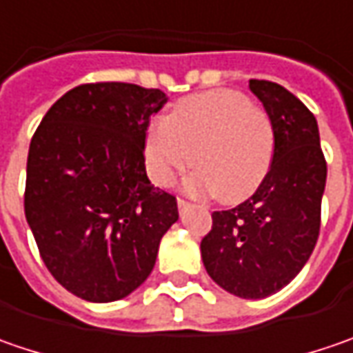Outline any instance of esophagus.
<instances>
[{
  "instance_id": "1",
  "label": "esophagus",
  "mask_w": 353,
  "mask_h": 353,
  "mask_svg": "<svg viewBox=\"0 0 353 353\" xmlns=\"http://www.w3.org/2000/svg\"><path fill=\"white\" fill-rule=\"evenodd\" d=\"M192 203L188 201V199H183V197H177V207H179V211H183L185 207H190Z\"/></svg>"
}]
</instances>
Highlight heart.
I'll return each mask as SVG.
<instances>
[{
    "mask_svg": "<svg viewBox=\"0 0 353 353\" xmlns=\"http://www.w3.org/2000/svg\"><path fill=\"white\" fill-rule=\"evenodd\" d=\"M274 124L268 112L237 90H209L179 100L170 118H156L146 132L152 179L170 188L193 163L190 190L215 192L225 203L253 195L274 158Z\"/></svg>",
    "mask_w": 353,
    "mask_h": 353,
    "instance_id": "heart-1",
    "label": "heart"
}]
</instances>
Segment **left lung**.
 Returning <instances> with one entry per match:
<instances>
[{
    "label": "left lung",
    "mask_w": 353,
    "mask_h": 353,
    "mask_svg": "<svg viewBox=\"0 0 353 353\" xmlns=\"http://www.w3.org/2000/svg\"><path fill=\"white\" fill-rule=\"evenodd\" d=\"M274 124V158L261 188L233 209L213 211L201 239L207 274L241 299H265L290 283L320 235L326 158L314 114L284 86L249 81Z\"/></svg>",
    "instance_id": "left-lung-1"
}]
</instances>
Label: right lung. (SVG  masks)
<instances>
[{
	"label": "right lung",
	"instance_id": "right-lung-1",
	"mask_svg": "<svg viewBox=\"0 0 353 353\" xmlns=\"http://www.w3.org/2000/svg\"><path fill=\"white\" fill-rule=\"evenodd\" d=\"M165 100L130 83L79 85L31 138L25 217L45 267L79 299L128 296L179 217L176 195L146 176L148 126Z\"/></svg>",
	"mask_w": 353,
	"mask_h": 353
}]
</instances>
